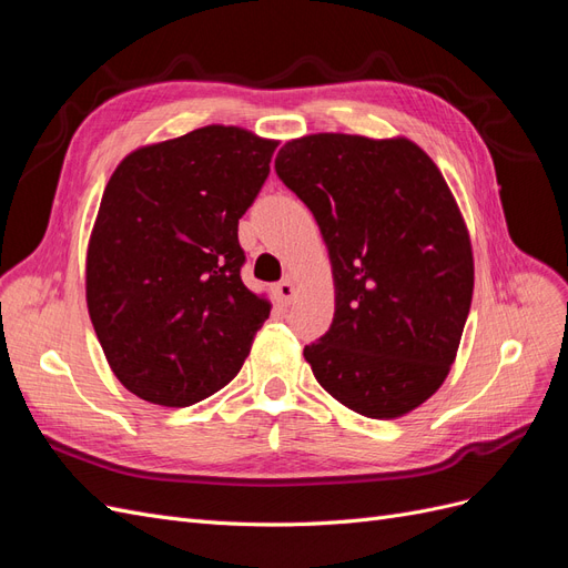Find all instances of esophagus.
I'll return each mask as SVG.
<instances>
[{
  "instance_id": "esophagus-1",
  "label": "esophagus",
  "mask_w": 568,
  "mask_h": 568,
  "mask_svg": "<svg viewBox=\"0 0 568 568\" xmlns=\"http://www.w3.org/2000/svg\"><path fill=\"white\" fill-rule=\"evenodd\" d=\"M272 291H274V296H277V301L282 305H291V301L296 298V286H294V282H288V280L274 284Z\"/></svg>"
}]
</instances>
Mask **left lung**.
I'll use <instances>...</instances> for the list:
<instances>
[{"mask_svg": "<svg viewBox=\"0 0 568 568\" xmlns=\"http://www.w3.org/2000/svg\"><path fill=\"white\" fill-rule=\"evenodd\" d=\"M274 170L315 215L334 272V322L303 351L315 379L357 415H407L448 376L471 307V242L448 182L405 136L307 134Z\"/></svg>", "mask_w": 568, "mask_h": 568, "instance_id": "1", "label": "left lung"}]
</instances>
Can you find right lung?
Returning <instances> with one entry per match:
<instances>
[{
  "mask_svg": "<svg viewBox=\"0 0 568 568\" xmlns=\"http://www.w3.org/2000/svg\"><path fill=\"white\" fill-rule=\"evenodd\" d=\"M277 142L205 125L149 144L111 175L88 246V311L118 382L189 407L227 386L270 317L242 282L239 217Z\"/></svg>",
  "mask_w": 568,
  "mask_h": 568,
  "instance_id": "obj_1",
  "label": "right lung"
}]
</instances>
